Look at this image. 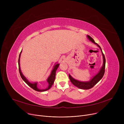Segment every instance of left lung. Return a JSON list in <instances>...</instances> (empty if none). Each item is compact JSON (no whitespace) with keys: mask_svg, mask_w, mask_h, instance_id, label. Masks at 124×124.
<instances>
[{"mask_svg":"<svg viewBox=\"0 0 124 124\" xmlns=\"http://www.w3.org/2000/svg\"><path fill=\"white\" fill-rule=\"evenodd\" d=\"M87 37L91 42H92L93 43L96 45L101 50L102 55V57H103V65H102V67L101 68V70L99 72V73L97 74H96L93 78L91 79V80L89 81L82 82V81H78V80H76L74 78H73L72 76H71L70 74H69V79H70L71 82H72V83L73 84V85H75V86L77 87L78 88L82 89H90L92 87H93L95 85V84L97 83H98L100 81V80L102 78L104 74H105V72L106 59H105V55H104V54L102 53V50H101V47L98 44L94 42L93 39L90 36L87 35Z\"/></svg>","mask_w":124,"mask_h":124,"instance_id":"left-lung-1","label":"left lung"}]
</instances>
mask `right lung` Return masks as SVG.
<instances>
[{
    "label": "right lung",
    "mask_w": 124,
    "mask_h": 124,
    "mask_svg": "<svg viewBox=\"0 0 124 124\" xmlns=\"http://www.w3.org/2000/svg\"><path fill=\"white\" fill-rule=\"evenodd\" d=\"M22 53V51L21 52L20 54L19 55V58H18V68H19V73H20V75L22 77V78L23 79V80L27 83L28 85L31 87V88H32L33 89H34L36 91H37V92H45V91H46L48 89H49L53 85L54 80L55 79V76H56V71L57 69V68H58L59 66V64H56L54 66V68L53 69V70H52L51 73L50 75L49 76V77L47 79V82L48 83V86L45 89H40L38 88L37 87V82H35V83H31L29 81V80L26 78L24 77V76L21 70V68H20V65H19V58H20L21 57V54Z\"/></svg>",
    "instance_id": "1"
}]
</instances>
